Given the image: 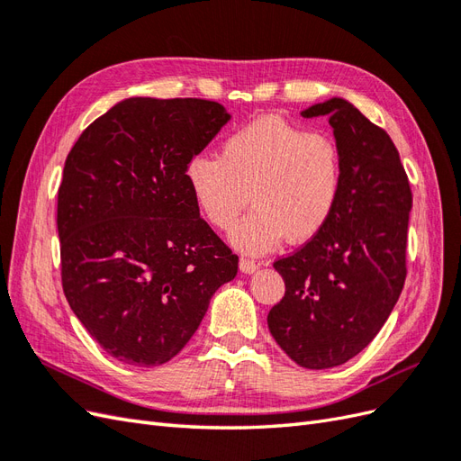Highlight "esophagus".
Listing matches in <instances>:
<instances>
[{"instance_id":"obj_1","label":"esophagus","mask_w":461,"mask_h":461,"mask_svg":"<svg viewBox=\"0 0 461 461\" xmlns=\"http://www.w3.org/2000/svg\"><path fill=\"white\" fill-rule=\"evenodd\" d=\"M239 267H240V273L244 275H252L259 269V263H256L254 259H248V258H240L239 261Z\"/></svg>"}]
</instances>
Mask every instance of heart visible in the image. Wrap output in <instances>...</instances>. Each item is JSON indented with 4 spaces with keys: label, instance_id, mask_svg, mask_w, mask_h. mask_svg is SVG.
Masks as SVG:
<instances>
[{
    "label": "heart",
    "instance_id": "obj_1",
    "mask_svg": "<svg viewBox=\"0 0 461 461\" xmlns=\"http://www.w3.org/2000/svg\"><path fill=\"white\" fill-rule=\"evenodd\" d=\"M185 178L198 212L221 230L234 225L249 196L254 212L229 239L259 256L285 234L302 242L327 225L342 188V153L332 136L269 115L230 132L219 159L192 158Z\"/></svg>",
    "mask_w": 461,
    "mask_h": 461
}]
</instances>
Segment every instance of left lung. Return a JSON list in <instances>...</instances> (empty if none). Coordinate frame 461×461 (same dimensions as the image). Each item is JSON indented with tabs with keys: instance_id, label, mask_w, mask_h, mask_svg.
<instances>
[{
	"instance_id": "1",
	"label": "left lung",
	"mask_w": 461,
	"mask_h": 461,
	"mask_svg": "<svg viewBox=\"0 0 461 461\" xmlns=\"http://www.w3.org/2000/svg\"><path fill=\"white\" fill-rule=\"evenodd\" d=\"M327 115L342 153V188L327 225L273 263L285 298L267 325L305 369L346 364L376 337L406 281L411 190L390 136L344 97L302 111Z\"/></svg>"
}]
</instances>
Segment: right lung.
Segmentation results:
<instances>
[{
  "instance_id": "obj_1",
  "label": "right lung",
  "mask_w": 461,
  "mask_h": 461,
  "mask_svg": "<svg viewBox=\"0 0 461 461\" xmlns=\"http://www.w3.org/2000/svg\"><path fill=\"white\" fill-rule=\"evenodd\" d=\"M229 121L217 102L129 97L68 151L58 194L63 292L90 337L122 364L175 357L239 271L185 178Z\"/></svg>"
}]
</instances>
